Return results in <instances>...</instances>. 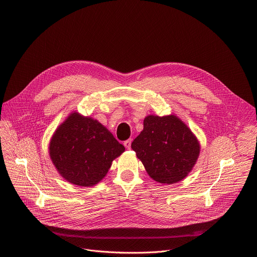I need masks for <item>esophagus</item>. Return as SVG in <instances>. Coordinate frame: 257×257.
<instances>
[{
    "label": "esophagus",
    "instance_id": "34e87169",
    "mask_svg": "<svg viewBox=\"0 0 257 257\" xmlns=\"http://www.w3.org/2000/svg\"><path fill=\"white\" fill-rule=\"evenodd\" d=\"M131 143H132V141H131V139H128V141L124 142V146H125V148L129 150V149L131 148Z\"/></svg>",
    "mask_w": 257,
    "mask_h": 257
}]
</instances>
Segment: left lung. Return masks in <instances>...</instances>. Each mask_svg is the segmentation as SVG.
Masks as SVG:
<instances>
[{
	"label": "left lung",
	"mask_w": 257,
	"mask_h": 257,
	"mask_svg": "<svg viewBox=\"0 0 257 257\" xmlns=\"http://www.w3.org/2000/svg\"><path fill=\"white\" fill-rule=\"evenodd\" d=\"M148 174L163 184L176 183L193 170L200 155L196 135L175 114H149L131 145Z\"/></svg>",
	"instance_id": "obj_1"
}]
</instances>
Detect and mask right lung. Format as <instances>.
<instances>
[{"label":"right lung","instance_id":"add662e5","mask_svg":"<svg viewBox=\"0 0 257 257\" xmlns=\"http://www.w3.org/2000/svg\"><path fill=\"white\" fill-rule=\"evenodd\" d=\"M125 148L97 120L77 111L57 127L49 144V156L58 173L79 186H93L108 172Z\"/></svg>","mask_w":257,"mask_h":257}]
</instances>
